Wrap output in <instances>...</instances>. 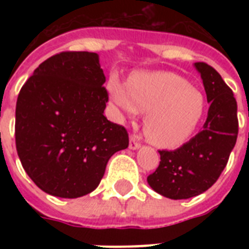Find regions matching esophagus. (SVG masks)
I'll return each instance as SVG.
<instances>
[{"label":"esophagus","mask_w":249,"mask_h":249,"mask_svg":"<svg viewBox=\"0 0 249 249\" xmlns=\"http://www.w3.org/2000/svg\"><path fill=\"white\" fill-rule=\"evenodd\" d=\"M140 147H141L140 142L137 141V138L132 137V138H130V142H129V148H130V150H138Z\"/></svg>","instance_id":"34e87169"}]
</instances>
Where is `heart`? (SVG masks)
Here are the masks:
<instances>
[{"label": "heart", "mask_w": 249, "mask_h": 249, "mask_svg": "<svg viewBox=\"0 0 249 249\" xmlns=\"http://www.w3.org/2000/svg\"><path fill=\"white\" fill-rule=\"evenodd\" d=\"M108 91L129 116L146 112L144 134L158 147L174 148L187 142L205 112L203 93L173 72H136L128 84L113 76Z\"/></svg>", "instance_id": "heart-1"}]
</instances>
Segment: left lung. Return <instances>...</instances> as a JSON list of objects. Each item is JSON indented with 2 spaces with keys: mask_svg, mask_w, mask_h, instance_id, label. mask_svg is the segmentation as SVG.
Segmentation results:
<instances>
[{
  "mask_svg": "<svg viewBox=\"0 0 249 249\" xmlns=\"http://www.w3.org/2000/svg\"><path fill=\"white\" fill-rule=\"evenodd\" d=\"M200 73L209 103L201 132L174 151H159L160 164L147 177L148 185L169 199L200 195L218 179L236 143L238 116L232 90L213 67L194 64Z\"/></svg>",
  "mask_w": 249,
  "mask_h": 249,
  "instance_id": "left-lung-1",
  "label": "left lung"
}]
</instances>
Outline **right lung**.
Here are the masks:
<instances>
[{"mask_svg": "<svg viewBox=\"0 0 249 249\" xmlns=\"http://www.w3.org/2000/svg\"><path fill=\"white\" fill-rule=\"evenodd\" d=\"M105 83L97 53L63 52L42 62L20 89L18 156L46 194L73 199L91 193L109 158L128 147L126 129L103 115Z\"/></svg>", "mask_w": 249, "mask_h": 249, "instance_id": "right-lung-1", "label": "right lung"}]
</instances>
